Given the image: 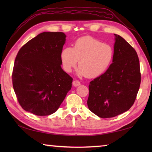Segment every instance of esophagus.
<instances>
[{"label":"esophagus","instance_id":"esophagus-1","mask_svg":"<svg viewBox=\"0 0 152 152\" xmlns=\"http://www.w3.org/2000/svg\"><path fill=\"white\" fill-rule=\"evenodd\" d=\"M72 84L74 86L77 87L80 85V82L78 81V80H74L73 82H72Z\"/></svg>","mask_w":152,"mask_h":152}]
</instances>
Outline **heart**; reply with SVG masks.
Returning a JSON list of instances; mask_svg holds the SVG:
<instances>
[{"instance_id": "1", "label": "heart", "mask_w": 152, "mask_h": 152, "mask_svg": "<svg viewBox=\"0 0 152 152\" xmlns=\"http://www.w3.org/2000/svg\"><path fill=\"white\" fill-rule=\"evenodd\" d=\"M114 50L107 44L91 37L80 38L73 48H64L61 53V60L64 70L71 72L79 61L78 74L88 78L102 75L112 62Z\"/></svg>"}]
</instances>
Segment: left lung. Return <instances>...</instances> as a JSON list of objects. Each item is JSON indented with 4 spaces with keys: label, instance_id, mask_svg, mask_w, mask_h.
Instances as JSON below:
<instances>
[{
    "label": "left lung",
    "instance_id": "8db88e82",
    "mask_svg": "<svg viewBox=\"0 0 152 152\" xmlns=\"http://www.w3.org/2000/svg\"><path fill=\"white\" fill-rule=\"evenodd\" d=\"M112 63L89 85V109L102 118H113L129 110L136 99L141 82L137 51L119 35L114 34Z\"/></svg>",
    "mask_w": 152,
    "mask_h": 152
}]
</instances>
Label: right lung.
<instances>
[{
    "instance_id": "obj_1",
    "label": "right lung",
    "mask_w": 152,
    "mask_h": 152,
    "mask_svg": "<svg viewBox=\"0 0 152 152\" xmlns=\"http://www.w3.org/2000/svg\"><path fill=\"white\" fill-rule=\"evenodd\" d=\"M66 35L44 32L23 46L15 57L12 83L22 108L37 115L52 114L72 88L62 69L61 53Z\"/></svg>"
}]
</instances>
